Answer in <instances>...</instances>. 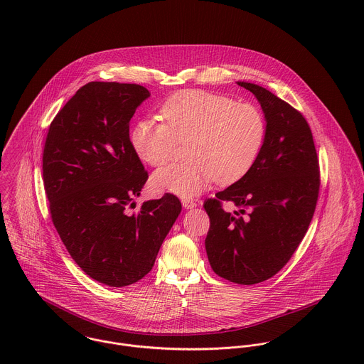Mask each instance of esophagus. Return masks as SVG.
I'll return each instance as SVG.
<instances>
[{
    "instance_id": "34e87169",
    "label": "esophagus",
    "mask_w": 364,
    "mask_h": 364,
    "mask_svg": "<svg viewBox=\"0 0 364 364\" xmlns=\"http://www.w3.org/2000/svg\"><path fill=\"white\" fill-rule=\"evenodd\" d=\"M182 206L185 208H193L198 206V203L195 200H192V199H183L182 200Z\"/></svg>"
}]
</instances>
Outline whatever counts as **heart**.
I'll list each match as a JSON object with an SVG mask.
<instances>
[{
    "mask_svg": "<svg viewBox=\"0 0 364 364\" xmlns=\"http://www.w3.org/2000/svg\"><path fill=\"white\" fill-rule=\"evenodd\" d=\"M162 122L144 119L130 130L134 154L150 166L168 162L178 143L186 144L188 161L156 171L153 186L183 198L195 196L215 181L237 182L254 166L266 139L259 107L202 90L169 97L159 109Z\"/></svg>",
    "mask_w": 364,
    "mask_h": 364,
    "instance_id": "b5f03b06",
    "label": "heart"
}]
</instances>
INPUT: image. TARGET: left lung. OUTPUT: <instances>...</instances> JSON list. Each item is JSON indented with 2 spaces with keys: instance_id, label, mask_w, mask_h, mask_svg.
Here are the masks:
<instances>
[{
  "instance_id": "obj_1",
  "label": "left lung",
  "mask_w": 364,
  "mask_h": 364,
  "mask_svg": "<svg viewBox=\"0 0 364 364\" xmlns=\"http://www.w3.org/2000/svg\"><path fill=\"white\" fill-rule=\"evenodd\" d=\"M259 101L266 139L254 166L240 181L206 199V252L220 277L257 284L274 276L304 238L319 195V164L311 129L301 112L274 94L238 82ZM230 201L234 213L223 210Z\"/></svg>"
}]
</instances>
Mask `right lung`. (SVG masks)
I'll use <instances>...</instances> for the list:
<instances>
[{
    "mask_svg": "<svg viewBox=\"0 0 364 364\" xmlns=\"http://www.w3.org/2000/svg\"><path fill=\"white\" fill-rule=\"evenodd\" d=\"M149 97L139 84L88 82L55 114L43 149L53 224L74 262L112 287L153 269L182 210L165 193L132 211L149 172L132 149L129 123Z\"/></svg>",
    "mask_w": 364,
    "mask_h": 364,
    "instance_id": "right-lung-1",
    "label": "right lung"
}]
</instances>
